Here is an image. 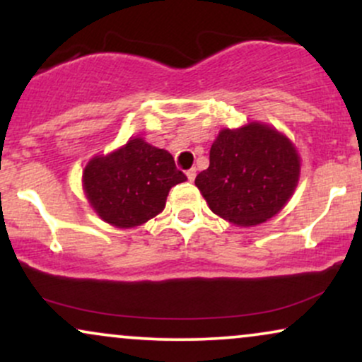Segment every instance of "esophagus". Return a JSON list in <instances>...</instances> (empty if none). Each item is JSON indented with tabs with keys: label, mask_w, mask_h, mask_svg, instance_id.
<instances>
[{
	"label": "esophagus",
	"mask_w": 362,
	"mask_h": 362,
	"mask_svg": "<svg viewBox=\"0 0 362 362\" xmlns=\"http://www.w3.org/2000/svg\"><path fill=\"white\" fill-rule=\"evenodd\" d=\"M187 178H189L190 182H194V178H195V168L187 170Z\"/></svg>",
	"instance_id": "obj_1"
}]
</instances>
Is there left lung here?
<instances>
[{
	"label": "left lung",
	"mask_w": 362,
	"mask_h": 362,
	"mask_svg": "<svg viewBox=\"0 0 362 362\" xmlns=\"http://www.w3.org/2000/svg\"><path fill=\"white\" fill-rule=\"evenodd\" d=\"M300 156L288 138L264 124L223 129L209 167L195 177L214 214L240 226L271 219L296 189Z\"/></svg>",
	"instance_id": "8db88e82"
}]
</instances>
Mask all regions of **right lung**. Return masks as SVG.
<instances>
[{
  "mask_svg": "<svg viewBox=\"0 0 362 362\" xmlns=\"http://www.w3.org/2000/svg\"><path fill=\"white\" fill-rule=\"evenodd\" d=\"M185 180L168 151L139 138L109 156L93 158L83 172L90 204L117 228L139 226L161 213L168 190Z\"/></svg>",
  "mask_w": 362,
  "mask_h": 362,
  "instance_id": "add662e5",
  "label": "right lung"
}]
</instances>
